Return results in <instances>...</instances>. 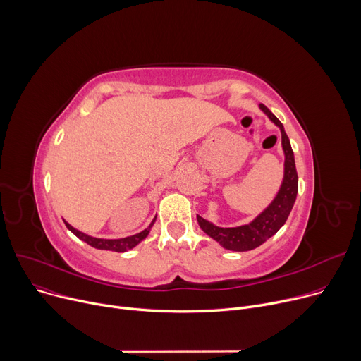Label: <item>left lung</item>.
<instances>
[{
	"label": "left lung",
	"mask_w": 361,
	"mask_h": 361,
	"mask_svg": "<svg viewBox=\"0 0 361 361\" xmlns=\"http://www.w3.org/2000/svg\"><path fill=\"white\" fill-rule=\"evenodd\" d=\"M259 108L281 131V145L284 152V178L280 190L272 200V202L258 217H255L247 224L239 227H219L213 223H209L208 220L197 216L198 224L202 228V231H205L211 239H214L224 249L228 250H252L267 242L284 226L294 205L295 197H298L299 178L298 171H295L294 153L291 150L290 140L284 131V126L267 106L259 104Z\"/></svg>",
	"instance_id": "1"
}]
</instances>
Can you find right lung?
Instances as JSON below:
<instances>
[{
	"label": "right lung",
	"mask_w": 361,
	"mask_h": 361,
	"mask_svg": "<svg viewBox=\"0 0 361 361\" xmlns=\"http://www.w3.org/2000/svg\"><path fill=\"white\" fill-rule=\"evenodd\" d=\"M154 221H156V217H154V220L150 223V226H148L147 228H144L142 231L137 233V235H134V236H128V238H123V239H97V238H92V236L86 235V233H82V231L74 228L71 224H68L66 220H63V223H66L67 228H68L70 231H73L74 235H75L78 239H81L82 242H86L87 245L93 246V247H96V249L114 250V252H126V250H130V249L135 247L140 242H142V240L148 236V233H150V230H152Z\"/></svg>",
	"instance_id": "obj_1"
}]
</instances>
